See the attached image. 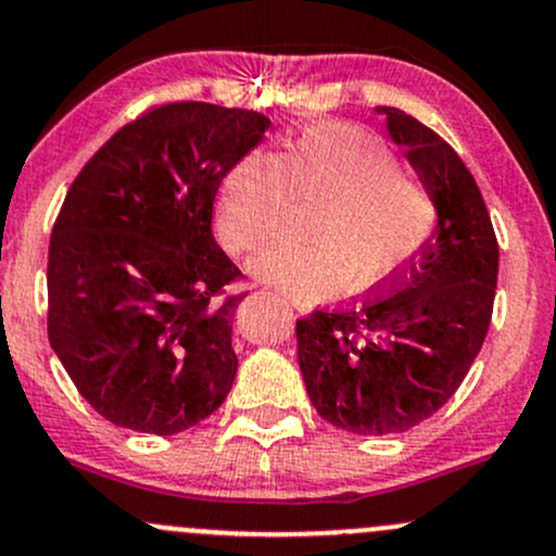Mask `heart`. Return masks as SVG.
<instances>
[{
  "label": "heart",
  "mask_w": 556,
  "mask_h": 556,
  "mask_svg": "<svg viewBox=\"0 0 556 556\" xmlns=\"http://www.w3.org/2000/svg\"><path fill=\"white\" fill-rule=\"evenodd\" d=\"M293 202L319 204L306 226L312 244L271 239L250 271L308 301L386 288L437 226L431 191L381 138L346 125L312 127L277 156L244 154L220 184L215 231L231 253H248L282 226Z\"/></svg>",
  "instance_id": "heart-1"
}]
</instances>
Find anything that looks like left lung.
I'll use <instances>...</instances> for the list:
<instances>
[{
  "instance_id": "obj_1",
  "label": "left lung",
  "mask_w": 556,
  "mask_h": 556,
  "mask_svg": "<svg viewBox=\"0 0 556 556\" xmlns=\"http://www.w3.org/2000/svg\"><path fill=\"white\" fill-rule=\"evenodd\" d=\"M376 111L434 197L437 229L383 295L295 323L312 405L365 437L413 429L455 394L488 336L498 282V239L475 175L416 116Z\"/></svg>"
}]
</instances>
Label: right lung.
Instances as JSON below:
<instances>
[{"mask_svg":"<svg viewBox=\"0 0 556 556\" xmlns=\"http://www.w3.org/2000/svg\"><path fill=\"white\" fill-rule=\"evenodd\" d=\"M271 122L167 103L114 132L81 167L47 261V336L79 394L122 429L170 437L224 405L237 376L242 277L213 237L226 173Z\"/></svg>","mask_w":556,"mask_h":556,"instance_id":"add662e5","label":"right lung"}]
</instances>
